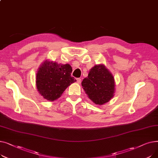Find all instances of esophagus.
I'll use <instances>...</instances> for the list:
<instances>
[{
    "mask_svg": "<svg viewBox=\"0 0 158 158\" xmlns=\"http://www.w3.org/2000/svg\"><path fill=\"white\" fill-rule=\"evenodd\" d=\"M76 80H77V82L78 84H81V79L80 78H77Z\"/></svg>",
    "mask_w": 158,
    "mask_h": 158,
    "instance_id": "esophagus-1",
    "label": "esophagus"
}]
</instances>
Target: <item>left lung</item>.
I'll return each mask as SVG.
<instances>
[{"label": "left lung", "mask_w": 158, "mask_h": 158, "mask_svg": "<svg viewBox=\"0 0 158 158\" xmlns=\"http://www.w3.org/2000/svg\"><path fill=\"white\" fill-rule=\"evenodd\" d=\"M88 97L97 105H103L114 97L115 81L113 74L103 64L95 65L81 82Z\"/></svg>", "instance_id": "8db88e82"}]
</instances>
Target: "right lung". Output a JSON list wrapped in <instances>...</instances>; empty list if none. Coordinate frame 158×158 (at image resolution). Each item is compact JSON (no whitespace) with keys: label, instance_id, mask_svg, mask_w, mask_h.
I'll return each mask as SVG.
<instances>
[{"label":"right lung","instance_id":"add662e5","mask_svg":"<svg viewBox=\"0 0 158 158\" xmlns=\"http://www.w3.org/2000/svg\"><path fill=\"white\" fill-rule=\"evenodd\" d=\"M72 66L45 60L36 73V86L40 94L48 101L60 98L64 91L76 81L71 76Z\"/></svg>","mask_w":158,"mask_h":158}]
</instances>
